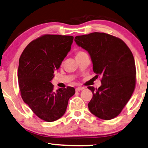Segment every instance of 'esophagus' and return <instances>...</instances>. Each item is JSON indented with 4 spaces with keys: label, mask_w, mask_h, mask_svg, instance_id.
<instances>
[{
    "label": "esophagus",
    "mask_w": 148,
    "mask_h": 148,
    "mask_svg": "<svg viewBox=\"0 0 148 148\" xmlns=\"http://www.w3.org/2000/svg\"><path fill=\"white\" fill-rule=\"evenodd\" d=\"M84 87H82V86H78V87L76 88V91H80V90H82L84 89Z\"/></svg>",
    "instance_id": "obj_1"
}]
</instances>
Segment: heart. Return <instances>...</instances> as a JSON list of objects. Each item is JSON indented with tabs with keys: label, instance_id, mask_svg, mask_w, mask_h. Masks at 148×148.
Wrapping results in <instances>:
<instances>
[{
	"label": "heart",
	"instance_id": "b5f03b06",
	"mask_svg": "<svg viewBox=\"0 0 148 148\" xmlns=\"http://www.w3.org/2000/svg\"><path fill=\"white\" fill-rule=\"evenodd\" d=\"M83 53H84V51H77V52L76 53V56H80V55H82V54H83Z\"/></svg>",
	"mask_w": 148,
	"mask_h": 148
}]
</instances>
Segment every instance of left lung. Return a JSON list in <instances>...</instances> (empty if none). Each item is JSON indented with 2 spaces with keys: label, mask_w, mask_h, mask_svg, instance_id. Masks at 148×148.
<instances>
[{
  "label": "left lung",
  "mask_w": 148,
  "mask_h": 148,
  "mask_svg": "<svg viewBox=\"0 0 148 148\" xmlns=\"http://www.w3.org/2000/svg\"><path fill=\"white\" fill-rule=\"evenodd\" d=\"M74 40L89 53L95 76H101V86L96 89L88 86L92 92L88 109L99 119H113L119 115L135 90L133 53L123 40L106 33L77 36Z\"/></svg>",
  "instance_id": "obj_1"
}]
</instances>
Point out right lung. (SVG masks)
<instances>
[{
	"mask_svg": "<svg viewBox=\"0 0 148 148\" xmlns=\"http://www.w3.org/2000/svg\"><path fill=\"white\" fill-rule=\"evenodd\" d=\"M73 39L72 36L45 34L29 42L19 58L17 78L21 97L46 122L60 119L69 99L75 93L71 86L54 91L51 82L54 72L70 51Z\"/></svg>",
	"mask_w": 148,
	"mask_h": 148,
	"instance_id": "add662e5",
	"label": "right lung"
}]
</instances>
